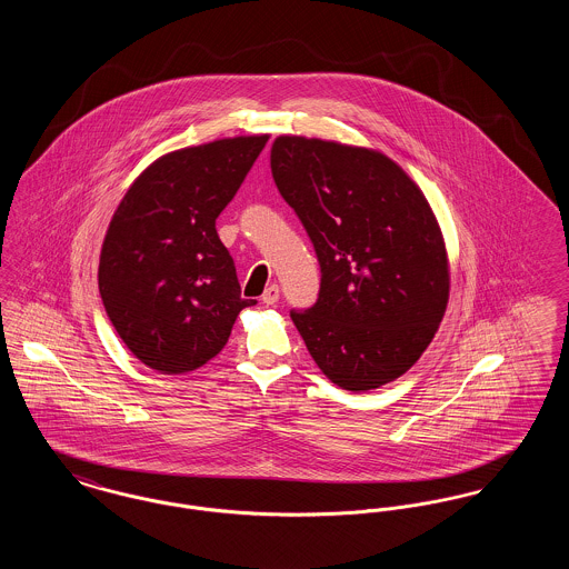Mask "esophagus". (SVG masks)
I'll list each match as a JSON object with an SVG mask.
<instances>
[{"label": "esophagus", "instance_id": "obj_1", "mask_svg": "<svg viewBox=\"0 0 569 569\" xmlns=\"http://www.w3.org/2000/svg\"><path fill=\"white\" fill-rule=\"evenodd\" d=\"M277 300H279V286L271 283V286L264 290V295H262V302H264V305H274Z\"/></svg>", "mask_w": 569, "mask_h": 569}]
</instances>
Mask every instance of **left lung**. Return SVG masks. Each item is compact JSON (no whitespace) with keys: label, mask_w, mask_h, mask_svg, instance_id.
I'll return each mask as SVG.
<instances>
[{"label":"left lung","mask_w":569,"mask_h":569,"mask_svg":"<svg viewBox=\"0 0 569 569\" xmlns=\"http://www.w3.org/2000/svg\"><path fill=\"white\" fill-rule=\"evenodd\" d=\"M272 179L316 247L318 302L292 322L326 378L350 392L401 378L450 297L448 249L406 170L376 149L281 134Z\"/></svg>","instance_id":"8db88e82"}]
</instances>
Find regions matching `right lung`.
Wrapping results in <instances>:
<instances>
[{
	"mask_svg": "<svg viewBox=\"0 0 569 569\" xmlns=\"http://www.w3.org/2000/svg\"><path fill=\"white\" fill-rule=\"evenodd\" d=\"M269 134L170 151L126 191L100 251L98 286L117 335L163 376L202 367L256 300L241 297L216 219L234 198Z\"/></svg>",
	"mask_w": 569,
	"mask_h": 569,
	"instance_id": "add662e5",
	"label": "right lung"
}]
</instances>
